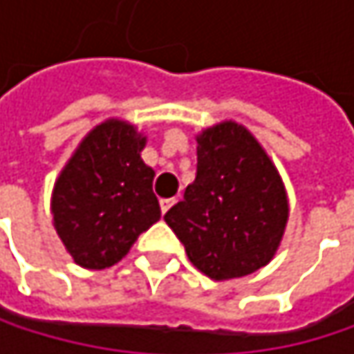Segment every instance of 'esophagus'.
Masks as SVG:
<instances>
[{
    "label": "esophagus",
    "instance_id": "obj_1",
    "mask_svg": "<svg viewBox=\"0 0 354 354\" xmlns=\"http://www.w3.org/2000/svg\"><path fill=\"white\" fill-rule=\"evenodd\" d=\"M176 203V198H162L160 201V207H162V213H168V209Z\"/></svg>",
    "mask_w": 354,
    "mask_h": 354
}]
</instances>
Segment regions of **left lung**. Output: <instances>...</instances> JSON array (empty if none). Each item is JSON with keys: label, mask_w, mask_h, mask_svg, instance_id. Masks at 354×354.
<instances>
[{"label": "left lung", "mask_w": 354, "mask_h": 354, "mask_svg": "<svg viewBox=\"0 0 354 354\" xmlns=\"http://www.w3.org/2000/svg\"><path fill=\"white\" fill-rule=\"evenodd\" d=\"M196 143L194 182L164 219L201 272L215 281L246 277L281 244L289 217L285 186L238 122L215 124Z\"/></svg>", "instance_id": "left-lung-1"}]
</instances>
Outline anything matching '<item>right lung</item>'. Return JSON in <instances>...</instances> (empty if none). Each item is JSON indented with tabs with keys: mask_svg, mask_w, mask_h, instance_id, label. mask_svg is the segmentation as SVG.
Instances as JSON below:
<instances>
[{
	"mask_svg": "<svg viewBox=\"0 0 354 354\" xmlns=\"http://www.w3.org/2000/svg\"><path fill=\"white\" fill-rule=\"evenodd\" d=\"M145 137L122 120L98 124L55 184V230L73 260L92 270L116 264L160 217Z\"/></svg>",
	"mask_w": 354,
	"mask_h": 354,
	"instance_id": "1",
	"label": "right lung"
}]
</instances>
